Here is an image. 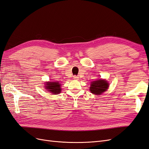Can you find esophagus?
I'll return each mask as SVG.
<instances>
[{"label":"esophagus","mask_w":149,"mask_h":149,"mask_svg":"<svg viewBox=\"0 0 149 149\" xmlns=\"http://www.w3.org/2000/svg\"><path fill=\"white\" fill-rule=\"evenodd\" d=\"M73 79H75V80H78L79 79V77H78V76H74Z\"/></svg>","instance_id":"34e87169"}]
</instances>
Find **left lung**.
I'll return each mask as SVG.
<instances>
[{
  "instance_id": "obj_1",
  "label": "left lung",
  "mask_w": 149,
  "mask_h": 149,
  "mask_svg": "<svg viewBox=\"0 0 149 149\" xmlns=\"http://www.w3.org/2000/svg\"><path fill=\"white\" fill-rule=\"evenodd\" d=\"M91 86L89 90L91 93L96 94V95H100L104 92L107 91L109 88V84L108 83L107 81L105 79H100L91 83Z\"/></svg>"
}]
</instances>
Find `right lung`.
Listing matches in <instances>:
<instances>
[{"label": "right lung", "mask_w": 149, "mask_h": 149, "mask_svg": "<svg viewBox=\"0 0 149 149\" xmlns=\"http://www.w3.org/2000/svg\"><path fill=\"white\" fill-rule=\"evenodd\" d=\"M44 86L45 87V89H47L48 92H50L53 94H58L61 91V84L58 81L47 82L45 83V86Z\"/></svg>", "instance_id": "add662e5"}]
</instances>
